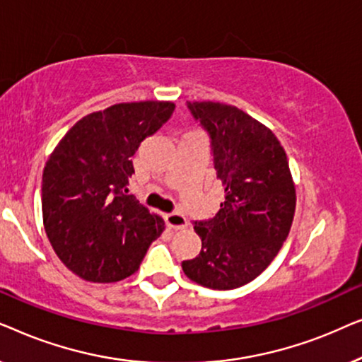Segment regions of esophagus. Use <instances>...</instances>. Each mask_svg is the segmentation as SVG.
<instances>
[{"mask_svg":"<svg viewBox=\"0 0 362 362\" xmlns=\"http://www.w3.org/2000/svg\"><path fill=\"white\" fill-rule=\"evenodd\" d=\"M165 221H166V224L175 230H181V229H186V227H187L186 217L180 214V212H170V214L165 216Z\"/></svg>","mask_w":362,"mask_h":362,"instance_id":"obj_1","label":"esophagus"}]
</instances>
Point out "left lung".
Instances as JSON below:
<instances>
[{"label": "left lung", "instance_id": "1", "mask_svg": "<svg viewBox=\"0 0 362 362\" xmlns=\"http://www.w3.org/2000/svg\"><path fill=\"white\" fill-rule=\"evenodd\" d=\"M209 133L214 168L226 191L209 221H196L202 249L182 262L187 279L207 288L249 284L275 259L295 216V185L276 136L240 108L219 102H187Z\"/></svg>", "mask_w": 362, "mask_h": 362}]
</instances>
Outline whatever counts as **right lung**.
<instances>
[{"label":"right lung","instance_id":"1","mask_svg":"<svg viewBox=\"0 0 362 362\" xmlns=\"http://www.w3.org/2000/svg\"><path fill=\"white\" fill-rule=\"evenodd\" d=\"M175 112L173 102L117 103L78 120L42 173V221L69 270L93 284L135 274L165 221L127 194L132 156Z\"/></svg>","mask_w":362,"mask_h":362}]
</instances>
